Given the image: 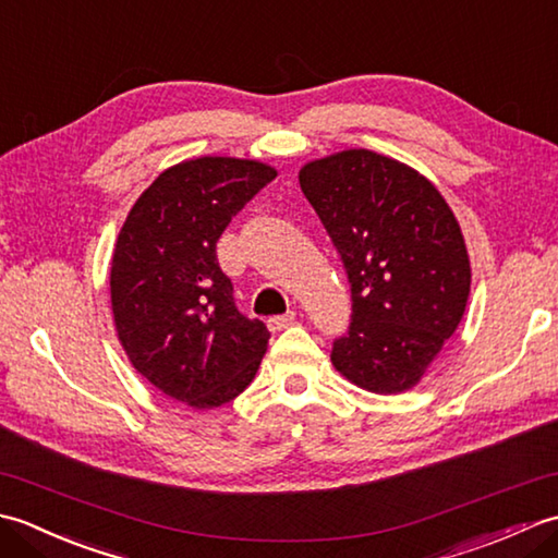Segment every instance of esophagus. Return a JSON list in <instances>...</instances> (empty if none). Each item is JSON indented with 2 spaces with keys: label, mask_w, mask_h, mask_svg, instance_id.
<instances>
[{
  "label": "esophagus",
  "mask_w": 558,
  "mask_h": 558,
  "mask_svg": "<svg viewBox=\"0 0 558 558\" xmlns=\"http://www.w3.org/2000/svg\"><path fill=\"white\" fill-rule=\"evenodd\" d=\"M292 324H294V312H288V314H282V316H270L268 318V330H272V333H278V330L288 328Z\"/></svg>",
  "instance_id": "obj_1"
}]
</instances>
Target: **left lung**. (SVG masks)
I'll list each match as a JSON object with an SVG mask.
<instances>
[{
  "instance_id": "8db88e82",
  "label": "left lung",
  "mask_w": 558,
  "mask_h": 558,
  "mask_svg": "<svg viewBox=\"0 0 558 558\" xmlns=\"http://www.w3.org/2000/svg\"><path fill=\"white\" fill-rule=\"evenodd\" d=\"M300 186L352 286L350 333L330 362L369 393H405L468 306L472 270L453 210L424 174L366 148L302 165Z\"/></svg>"
}]
</instances>
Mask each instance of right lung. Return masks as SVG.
I'll return each instance as SVG.
<instances>
[{"mask_svg":"<svg viewBox=\"0 0 558 558\" xmlns=\"http://www.w3.org/2000/svg\"><path fill=\"white\" fill-rule=\"evenodd\" d=\"M276 174L246 158L182 160L153 180L117 234V338L146 381L194 410L234 400L266 354L268 328L236 312L216 242Z\"/></svg>","mask_w":558,"mask_h":558,"instance_id":"right-lung-1","label":"right lung"}]
</instances>
